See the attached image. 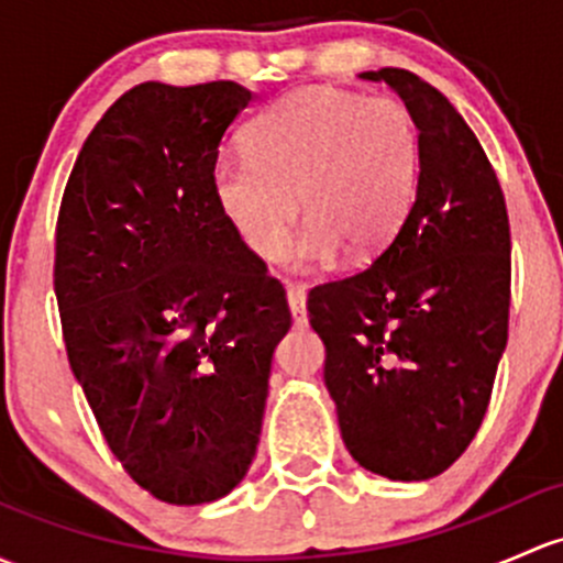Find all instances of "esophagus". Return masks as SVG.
<instances>
[{
	"label": "esophagus",
	"mask_w": 563,
	"mask_h": 563,
	"mask_svg": "<svg viewBox=\"0 0 563 563\" xmlns=\"http://www.w3.org/2000/svg\"><path fill=\"white\" fill-rule=\"evenodd\" d=\"M288 307L297 327H307V291L301 286H288Z\"/></svg>",
	"instance_id": "obj_1"
}]
</instances>
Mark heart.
Listing matches in <instances>:
<instances>
[{"instance_id":"obj_1","label":"heart","mask_w":563,"mask_h":563,"mask_svg":"<svg viewBox=\"0 0 563 563\" xmlns=\"http://www.w3.org/2000/svg\"><path fill=\"white\" fill-rule=\"evenodd\" d=\"M418 183V132L405 104L334 86L275 99L247 126V151L223 153L212 188L242 245L280 262L301 212L297 264L369 258L399 232Z\"/></svg>"}]
</instances>
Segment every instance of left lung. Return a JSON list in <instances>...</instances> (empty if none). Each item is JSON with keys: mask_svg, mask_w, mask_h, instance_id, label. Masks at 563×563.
I'll return each instance as SVG.
<instances>
[{"mask_svg": "<svg viewBox=\"0 0 563 563\" xmlns=\"http://www.w3.org/2000/svg\"><path fill=\"white\" fill-rule=\"evenodd\" d=\"M418 129L416 202L386 251L310 291L342 440L388 481L442 475L475 440L510 318V218L475 132L434 86L383 67Z\"/></svg>", "mask_w": 563, "mask_h": 563, "instance_id": "8db88e82", "label": "left lung"}]
</instances>
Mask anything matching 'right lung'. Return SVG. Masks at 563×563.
<instances>
[{"label": "right lung", "mask_w": 563, "mask_h": 563, "mask_svg": "<svg viewBox=\"0 0 563 563\" xmlns=\"http://www.w3.org/2000/svg\"><path fill=\"white\" fill-rule=\"evenodd\" d=\"M240 82H140L93 126L64 188L56 288L64 345L112 455L167 505L245 477L291 329L286 288L221 212L218 145Z\"/></svg>", "instance_id": "1"}]
</instances>
